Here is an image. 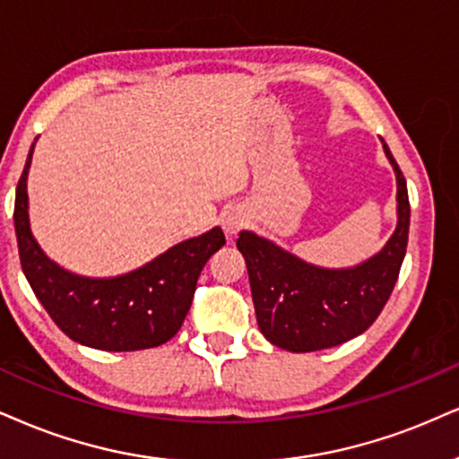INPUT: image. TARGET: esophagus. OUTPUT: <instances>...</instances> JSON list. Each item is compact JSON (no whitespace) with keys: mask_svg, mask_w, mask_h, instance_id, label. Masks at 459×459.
Masks as SVG:
<instances>
[{"mask_svg":"<svg viewBox=\"0 0 459 459\" xmlns=\"http://www.w3.org/2000/svg\"><path fill=\"white\" fill-rule=\"evenodd\" d=\"M242 225H245V219H240L238 214H228V217L223 219V230H225V234H230V236L238 234V231L242 230Z\"/></svg>","mask_w":459,"mask_h":459,"instance_id":"34e87169","label":"esophagus"}]
</instances>
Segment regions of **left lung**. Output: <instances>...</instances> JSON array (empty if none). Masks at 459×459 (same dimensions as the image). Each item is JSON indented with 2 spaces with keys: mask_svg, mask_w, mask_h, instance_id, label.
<instances>
[{
  "mask_svg": "<svg viewBox=\"0 0 459 459\" xmlns=\"http://www.w3.org/2000/svg\"><path fill=\"white\" fill-rule=\"evenodd\" d=\"M383 146L398 178V228L378 255L349 270H324L251 231L236 240L259 330L276 347L310 353L347 342L375 324L392 296L406 255L411 204L403 169Z\"/></svg>",
  "mask_w": 459,
  "mask_h": 459,
  "instance_id": "left-lung-1",
  "label": "left lung"
}]
</instances>
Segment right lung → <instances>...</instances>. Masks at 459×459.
I'll return each mask as SVG.
<instances>
[{"label": "right lung", "mask_w": 459, "mask_h": 459, "mask_svg": "<svg viewBox=\"0 0 459 459\" xmlns=\"http://www.w3.org/2000/svg\"><path fill=\"white\" fill-rule=\"evenodd\" d=\"M27 157L14 200L21 268L56 327L101 351H143L168 342L191 308L197 279L225 245L221 228L172 247L144 268L117 279H82L50 262L33 240L27 214Z\"/></svg>", "instance_id": "obj_1"}]
</instances>
